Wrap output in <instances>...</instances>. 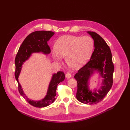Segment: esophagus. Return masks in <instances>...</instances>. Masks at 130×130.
Wrapping results in <instances>:
<instances>
[{
	"label": "esophagus",
	"instance_id": "34e87169",
	"mask_svg": "<svg viewBox=\"0 0 130 130\" xmlns=\"http://www.w3.org/2000/svg\"><path fill=\"white\" fill-rule=\"evenodd\" d=\"M66 76L67 78H70V77L72 76V75H71V74H70V73H67L66 74Z\"/></svg>",
	"mask_w": 130,
	"mask_h": 130
}]
</instances>
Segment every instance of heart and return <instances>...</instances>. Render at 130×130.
<instances>
[{"mask_svg":"<svg viewBox=\"0 0 130 130\" xmlns=\"http://www.w3.org/2000/svg\"><path fill=\"white\" fill-rule=\"evenodd\" d=\"M94 43L89 36L65 35L59 38L55 44L53 56L60 62L63 57L69 66L77 68L87 62L93 52Z\"/></svg>","mask_w":130,"mask_h":130,"instance_id":"heart-1","label":"heart"}]
</instances>
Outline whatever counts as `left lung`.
I'll use <instances>...</instances> for the list:
<instances>
[{"label":"left lung","instance_id":"8db88e82","mask_svg":"<svg viewBox=\"0 0 130 130\" xmlns=\"http://www.w3.org/2000/svg\"><path fill=\"white\" fill-rule=\"evenodd\" d=\"M88 33L93 38L95 49L90 60L78 70L74 78L77 82V99L82 103L94 105L103 100L111 89L115 67L111 49L105 40L95 32ZM94 69L98 70L104 80L98 92H92L88 89V81Z\"/></svg>","mask_w":130,"mask_h":130}]
</instances>
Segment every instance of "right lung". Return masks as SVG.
I'll return each instance as SVG.
<instances>
[{"mask_svg":"<svg viewBox=\"0 0 130 130\" xmlns=\"http://www.w3.org/2000/svg\"><path fill=\"white\" fill-rule=\"evenodd\" d=\"M54 34V32L50 31H36L31 33L23 42L15 56L14 76L18 84V91L27 103L35 107H44L53 103L55 100V96L56 95L57 86L64 80V73L60 71L53 75L46 96L42 100L38 101L31 100L27 98L19 83L18 77L21 72L23 62L29 58L31 54L42 52L48 54L51 52L50 46L48 45V41Z\"/></svg>","mask_w":130,"mask_h":130,"instance_id":"add662e5","label":"right lung"}]
</instances>
